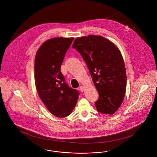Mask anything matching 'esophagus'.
<instances>
[{
  "instance_id": "1",
  "label": "esophagus",
  "mask_w": 157,
  "mask_h": 157,
  "mask_svg": "<svg viewBox=\"0 0 157 157\" xmlns=\"http://www.w3.org/2000/svg\"><path fill=\"white\" fill-rule=\"evenodd\" d=\"M84 86H82V85H81V86H79V90H80V91H81V92H83V90H84Z\"/></svg>"
}]
</instances>
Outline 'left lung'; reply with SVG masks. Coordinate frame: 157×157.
<instances>
[{
  "instance_id": "obj_1",
  "label": "left lung",
  "mask_w": 157,
  "mask_h": 157,
  "mask_svg": "<svg viewBox=\"0 0 157 157\" xmlns=\"http://www.w3.org/2000/svg\"><path fill=\"white\" fill-rule=\"evenodd\" d=\"M72 48L81 53L99 94L98 112L113 115L125 95L127 74L118 48L105 37L90 35L76 38Z\"/></svg>"
}]
</instances>
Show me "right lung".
I'll list each match as a JSON object with an SVG mask.
<instances>
[{
  "label": "right lung",
  "mask_w": 157,
  "mask_h": 157,
  "mask_svg": "<svg viewBox=\"0 0 157 157\" xmlns=\"http://www.w3.org/2000/svg\"><path fill=\"white\" fill-rule=\"evenodd\" d=\"M74 37L48 39L39 47L35 58V79L37 94L48 110L63 118L75 108L79 92L65 82L60 71L65 55Z\"/></svg>",
  "instance_id": "obj_1"
}]
</instances>
